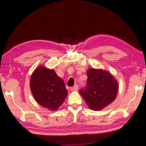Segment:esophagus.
<instances>
[{"mask_svg": "<svg viewBox=\"0 0 146 146\" xmlns=\"http://www.w3.org/2000/svg\"><path fill=\"white\" fill-rule=\"evenodd\" d=\"M78 89V86L77 85H75V86L71 87V91H76Z\"/></svg>", "mask_w": 146, "mask_h": 146, "instance_id": "1", "label": "esophagus"}]
</instances>
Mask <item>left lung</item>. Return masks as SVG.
Listing matches in <instances>:
<instances>
[{"label": "left lung", "instance_id": "obj_1", "mask_svg": "<svg viewBox=\"0 0 146 146\" xmlns=\"http://www.w3.org/2000/svg\"><path fill=\"white\" fill-rule=\"evenodd\" d=\"M87 75L86 86L79 92L90 109H103L115 99L118 91V83L112 75L102 70L89 69Z\"/></svg>", "mask_w": 146, "mask_h": 146}]
</instances>
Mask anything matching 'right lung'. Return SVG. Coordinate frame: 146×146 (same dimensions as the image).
<instances>
[{"instance_id": "add662e5", "label": "right lung", "mask_w": 146, "mask_h": 146, "mask_svg": "<svg viewBox=\"0 0 146 146\" xmlns=\"http://www.w3.org/2000/svg\"><path fill=\"white\" fill-rule=\"evenodd\" d=\"M30 88L34 98L42 106L56 110L68 96L63 80L55 71L40 66L33 73Z\"/></svg>"}]
</instances>
